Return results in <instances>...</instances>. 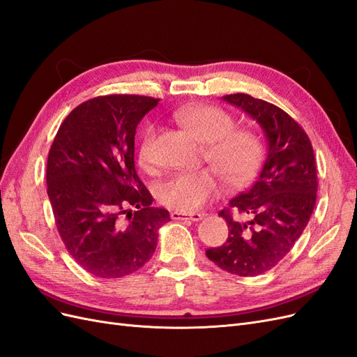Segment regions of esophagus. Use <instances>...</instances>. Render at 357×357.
Wrapping results in <instances>:
<instances>
[{
  "label": "esophagus",
  "instance_id": "1",
  "mask_svg": "<svg viewBox=\"0 0 357 357\" xmlns=\"http://www.w3.org/2000/svg\"><path fill=\"white\" fill-rule=\"evenodd\" d=\"M204 218V214L201 213H181V211H172L171 213V219L172 220H192V222H198Z\"/></svg>",
  "mask_w": 357,
  "mask_h": 357
}]
</instances>
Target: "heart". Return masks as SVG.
Instances as JSON below:
<instances>
[{
  "mask_svg": "<svg viewBox=\"0 0 357 357\" xmlns=\"http://www.w3.org/2000/svg\"><path fill=\"white\" fill-rule=\"evenodd\" d=\"M174 119L198 142L208 144L210 164L225 180L240 186L252 180L264 158V144L250 129H234V117L214 105H185L174 112ZM156 128L143 129L138 142V162L143 168H152L155 162ZM222 192V181L211 169L177 172L160 181L156 188L158 199L181 213L197 211Z\"/></svg>",
  "mask_w": 357,
  "mask_h": 357,
  "instance_id": "heart-1",
  "label": "heart"
}]
</instances>
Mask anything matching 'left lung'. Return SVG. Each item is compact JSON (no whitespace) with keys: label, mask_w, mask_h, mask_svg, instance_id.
Here are the masks:
<instances>
[{"label":"left lung","mask_w":357,"mask_h":357,"mask_svg":"<svg viewBox=\"0 0 357 357\" xmlns=\"http://www.w3.org/2000/svg\"><path fill=\"white\" fill-rule=\"evenodd\" d=\"M222 100L259 123L268 155L252 188L219 213L228 223V240L205 255L223 271L261 275L290 252L314 210L319 185L314 152L304 129L277 105L247 93L225 95ZM232 209L249 220L243 222Z\"/></svg>","instance_id":"left-lung-1"}]
</instances>
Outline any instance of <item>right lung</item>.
<instances>
[{"label":"right lung","mask_w":357,"mask_h":357,"mask_svg":"<svg viewBox=\"0 0 357 357\" xmlns=\"http://www.w3.org/2000/svg\"><path fill=\"white\" fill-rule=\"evenodd\" d=\"M139 95H105L84 101L66 117L47 158V195L61 240L95 277L135 273L153 256L165 208L138 178L134 138L158 105Z\"/></svg>","instance_id":"1"}]
</instances>
